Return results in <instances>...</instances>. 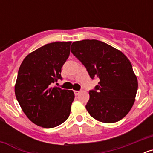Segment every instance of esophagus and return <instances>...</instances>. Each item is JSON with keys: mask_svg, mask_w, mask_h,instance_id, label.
<instances>
[{"mask_svg": "<svg viewBox=\"0 0 153 153\" xmlns=\"http://www.w3.org/2000/svg\"><path fill=\"white\" fill-rule=\"evenodd\" d=\"M74 94H75L76 96V95H78V94H79V93H80V91H79V90H74Z\"/></svg>", "mask_w": 153, "mask_h": 153, "instance_id": "1", "label": "esophagus"}]
</instances>
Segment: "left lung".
<instances>
[{"instance_id":"left-lung-1","label":"left lung","mask_w":153,"mask_h":153,"mask_svg":"<svg viewBox=\"0 0 153 153\" xmlns=\"http://www.w3.org/2000/svg\"><path fill=\"white\" fill-rule=\"evenodd\" d=\"M70 51L90 78L100 79L90 90L86 105L93 118L113 123L125 117L135 102L138 81L129 59L119 50L97 40L74 42Z\"/></svg>"}]
</instances>
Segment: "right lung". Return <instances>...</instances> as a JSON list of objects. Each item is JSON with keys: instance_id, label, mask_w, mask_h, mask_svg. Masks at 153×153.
Wrapping results in <instances>:
<instances>
[{"instance_id": "add662e5", "label": "right lung", "mask_w": 153, "mask_h": 153, "mask_svg": "<svg viewBox=\"0 0 153 153\" xmlns=\"http://www.w3.org/2000/svg\"><path fill=\"white\" fill-rule=\"evenodd\" d=\"M70 44H46L28 54L19 68L16 98L28 119L39 126L53 128L70 116L74 92L51 85L63 79L61 68L69 57Z\"/></svg>"}]
</instances>
